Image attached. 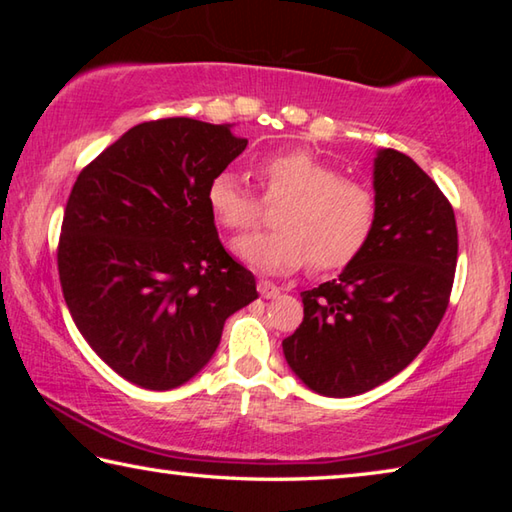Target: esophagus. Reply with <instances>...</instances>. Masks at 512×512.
Segmentation results:
<instances>
[{
	"mask_svg": "<svg viewBox=\"0 0 512 512\" xmlns=\"http://www.w3.org/2000/svg\"><path fill=\"white\" fill-rule=\"evenodd\" d=\"M257 291H259V296L266 298V300L280 296V287H277V284H273L271 280H259L257 282Z\"/></svg>",
	"mask_w": 512,
	"mask_h": 512,
	"instance_id": "obj_1",
	"label": "esophagus"
}]
</instances>
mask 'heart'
<instances>
[{"label": "heart", "instance_id": "heart-1", "mask_svg": "<svg viewBox=\"0 0 512 512\" xmlns=\"http://www.w3.org/2000/svg\"><path fill=\"white\" fill-rule=\"evenodd\" d=\"M266 203H282L275 212L277 230L244 237L237 255L257 271L291 273L311 264L318 273L350 266L375 232L379 203L370 183L343 176L323 155L296 146L275 151L257 164ZM207 205L230 232H246L262 221L264 201L235 171L214 173L207 185Z\"/></svg>", "mask_w": 512, "mask_h": 512}]
</instances>
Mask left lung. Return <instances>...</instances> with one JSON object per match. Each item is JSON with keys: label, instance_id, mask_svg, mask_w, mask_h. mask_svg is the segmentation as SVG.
<instances>
[{"label": "left lung", "instance_id": "left-lung-1", "mask_svg": "<svg viewBox=\"0 0 512 512\" xmlns=\"http://www.w3.org/2000/svg\"><path fill=\"white\" fill-rule=\"evenodd\" d=\"M379 214L363 253L332 282L302 291L305 318L282 341L302 384L352 397L384 384L424 350L452 293L454 210L409 155L381 149L372 171Z\"/></svg>", "mask_w": 512, "mask_h": 512}]
</instances>
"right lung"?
Instances as JSON below:
<instances>
[{
  "label": "right lung",
  "mask_w": 512,
  "mask_h": 512,
  "mask_svg": "<svg viewBox=\"0 0 512 512\" xmlns=\"http://www.w3.org/2000/svg\"><path fill=\"white\" fill-rule=\"evenodd\" d=\"M230 124L144 121L85 167L69 194L58 275L69 314L108 366L149 391L205 368L225 318L257 298L219 239L207 185L246 149Z\"/></svg>",
  "instance_id": "obj_1"
}]
</instances>
